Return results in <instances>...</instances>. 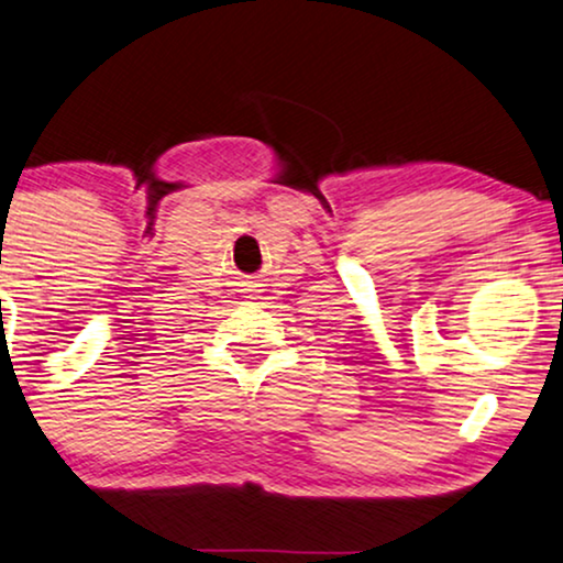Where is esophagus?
<instances>
[{
    "instance_id": "34e87169",
    "label": "esophagus",
    "mask_w": 563,
    "mask_h": 563,
    "mask_svg": "<svg viewBox=\"0 0 563 563\" xmlns=\"http://www.w3.org/2000/svg\"><path fill=\"white\" fill-rule=\"evenodd\" d=\"M246 290H250V294H257V290H254V286H250ZM246 298H257V296H246Z\"/></svg>"
}]
</instances>
